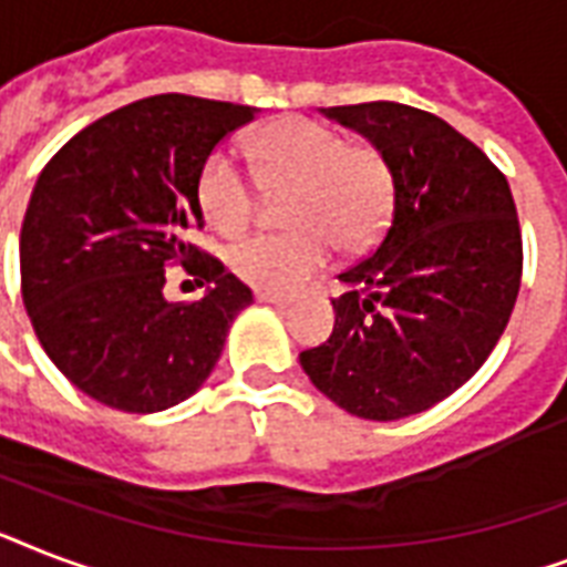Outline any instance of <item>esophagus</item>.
I'll use <instances>...</instances> for the list:
<instances>
[{"label":"esophagus","instance_id":"obj_1","mask_svg":"<svg viewBox=\"0 0 567 567\" xmlns=\"http://www.w3.org/2000/svg\"><path fill=\"white\" fill-rule=\"evenodd\" d=\"M256 302H267V306H276V309H288L291 306L288 297H276V293H256Z\"/></svg>","mask_w":567,"mask_h":567}]
</instances>
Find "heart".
Listing matches in <instances>:
<instances>
[{
	"instance_id": "1",
	"label": "heart",
	"mask_w": 567,
	"mask_h": 567,
	"mask_svg": "<svg viewBox=\"0 0 567 567\" xmlns=\"http://www.w3.org/2000/svg\"><path fill=\"white\" fill-rule=\"evenodd\" d=\"M256 179L288 190L282 235H247L226 252L229 270L261 293H293L329 265L341 244L368 249L385 231L394 205V176L385 155L350 144L341 132L309 117L279 120L249 141ZM196 199L208 226L235 235L256 214V185L226 150L205 158Z\"/></svg>"
}]
</instances>
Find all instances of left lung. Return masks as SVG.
I'll list each match as a JSON object with an SVG mask.
<instances>
[{"label":"left lung","mask_w":567,"mask_h":567,"mask_svg":"<svg viewBox=\"0 0 567 567\" xmlns=\"http://www.w3.org/2000/svg\"><path fill=\"white\" fill-rule=\"evenodd\" d=\"M320 111L385 155L394 212L373 256L338 276L336 329L300 364L344 412L400 421L465 385L501 341L524 265L518 212L488 155L430 111Z\"/></svg>","instance_id":"left-lung-1"}]
</instances>
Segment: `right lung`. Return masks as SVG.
Here are the masks:
<instances>
[{"instance_id":"right-lung-1","label":"right lung","mask_w":567,"mask_h":567,"mask_svg":"<svg viewBox=\"0 0 567 567\" xmlns=\"http://www.w3.org/2000/svg\"><path fill=\"white\" fill-rule=\"evenodd\" d=\"M252 117L185 93L137 100L82 128L38 176L20 231L22 302L52 364L102 405L153 414L188 400L252 302L190 244L205 226L199 167ZM171 264L209 291L167 301Z\"/></svg>"}]
</instances>
